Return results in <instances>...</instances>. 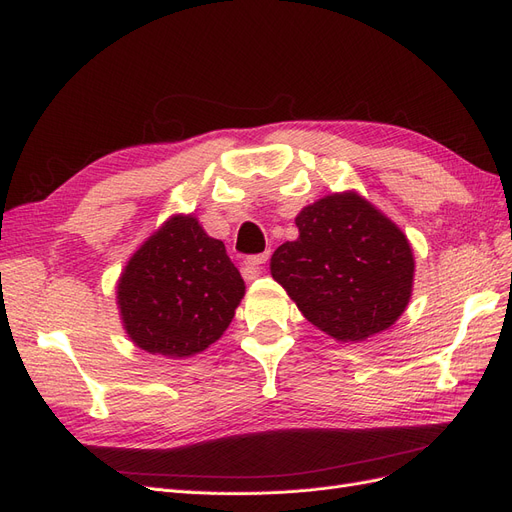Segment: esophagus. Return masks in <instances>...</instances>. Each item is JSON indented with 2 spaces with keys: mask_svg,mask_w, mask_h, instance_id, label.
<instances>
[{
  "mask_svg": "<svg viewBox=\"0 0 512 512\" xmlns=\"http://www.w3.org/2000/svg\"><path fill=\"white\" fill-rule=\"evenodd\" d=\"M269 260V252L264 254H258V256H250L243 260V269H245V275H248V279H254L262 273V264Z\"/></svg>",
  "mask_w": 512,
  "mask_h": 512,
  "instance_id": "esophagus-1",
  "label": "esophagus"
}]
</instances>
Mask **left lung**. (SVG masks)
<instances>
[{
    "instance_id": "obj_1",
    "label": "left lung",
    "mask_w": 512,
    "mask_h": 512,
    "mask_svg": "<svg viewBox=\"0 0 512 512\" xmlns=\"http://www.w3.org/2000/svg\"><path fill=\"white\" fill-rule=\"evenodd\" d=\"M271 275L307 320L341 343L390 328L407 309L415 260L409 239L358 192H334L296 216Z\"/></svg>"
}]
</instances>
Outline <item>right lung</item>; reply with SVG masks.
Masks as SVG:
<instances>
[{"label": "right lung", "instance_id": "1", "mask_svg": "<svg viewBox=\"0 0 512 512\" xmlns=\"http://www.w3.org/2000/svg\"><path fill=\"white\" fill-rule=\"evenodd\" d=\"M116 294L122 326L137 347L188 358L222 337L245 284L224 243L195 216H171L131 256Z\"/></svg>", "mask_w": 512, "mask_h": 512}]
</instances>
